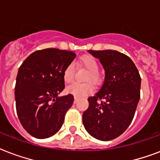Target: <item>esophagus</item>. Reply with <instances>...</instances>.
I'll use <instances>...</instances> for the list:
<instances>
[{
	"label": "esophagus",
	"instance_id": "34e87169",
	"mask_svg": "<svg viewBox=\"0 0 160 160\" xmlns=\"http://www.w3.org/2000/svg\"><path fill=\"white\" fill-rule=\"evenodd\" d=\"M77 102H78V98H74V103H77Z\"/></svg>",
	"mask_w": 160,
	"mask_h": 160
}]
</instances>
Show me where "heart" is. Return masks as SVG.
Here are the masks:
<instances>
[{"label": "heart", "instance_id": "1", "mask_svg": "<svg viewBox=\"0 0 160 160\" xmlns=\"http://www.w3.org/2000/svg\"><path fill=\"white\" fill-rule=\"evenodd\" d=\"M78 64L82 68L88 70L84 80L88 82L72 84L68 87L67 91L69 93L72 94L74 97H86L93 92V86L89 82H92L94 84H98L99 83L101 80V75L98 72L99 63L94 57L87 55L80 58ZM62 76L63 80L66 83H71L73 82L74 78H75V67L73 63H69L67 65L66 68L63 70Z\"/></svg>", "mask_w": 160, "mask_h": 160}]
</instances>
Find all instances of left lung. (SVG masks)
Returning <instances> with one entry per match:
<instances>
[{"label": "left lung", "mask_w": 160, "mask_h": 160, "mask_svg": "<svg viewBox=\"0 0 160 160\" xmlns=\"http://www.w3.org/2000/svg\"><path fill=\"white\" fill-rule=\"evenodd\" d=\"M105 70L102 87L88 98L82 114L87 132L102 141L114 139L130 125L140 98L141 78L133 61L118 51L88 50Z\"/></svg>", "instance_id": "1"}]
</instances>
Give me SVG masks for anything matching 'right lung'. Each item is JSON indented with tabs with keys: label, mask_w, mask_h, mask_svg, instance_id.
<instances>
[{
	"label": "right lung",
	"mask_w": 160,
	"mask_h": 160,
	"mask_svg": "<svg viewBox=\"0 0 160 160\" xmlns=\"http://www.w3.org/2000/svg\"><path fill=\"white\" fill-rule=\"evenodd\" d=\"M75 58L71 51L46 48L32 53L19 68L15 86L17 113L33 137L49 138L62 126L74 98L58 95L65 88L63 70Z\"/></svg>",
	"instance_id": "obj_1"
}]
</instances>
